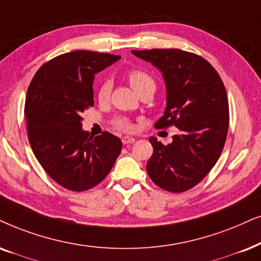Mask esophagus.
Instances as JSON below:
<instances>
[{
	"label": "esophagus",
	"instance_id": "34e87169",
	"mask_svg": "<svg viewBox=\"0 0 261 261\" xmlns=\"http://www.w3.org/2000/svg\"><path fill=\"white\" fill-rule=\"evenodd\" d=\"M134 141H135V139H134L133 137H123V138H122V143H123L124 145L132 144V143H134Z\"/></svg>",
	"mask_w": 261,
	"mask_h": 261
}]
</instances>
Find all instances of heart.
I'll list each match as a JSON object with an SVG mask.
<instances>
[{
  "label": "heart",
  "instance_id": "1",
  "mask_svg": "<svg viewBox=\"0 0 261 261\" xmlns=\"http://www.w3.org/2000/svg\"><path fill=\"white\" fill-rule=\"evenodd\" d=\"M128 79H129V83L133 89L137 91H140L144 87H152L154 89L155 84L154 80L152 79L151 75H148L146 72H143V70L139 69H133L130 70L129 74H128ZM111 89H113V85L109 80H103L100 81V84L97 87V98L99 101H106L108 98L110 97ZM114 126L118 128V129L122 130H132L133 129V124L127 117H116L114 120Z\"/></svg>",
  "mask_w": 261,
  "mask_h": 261
}]
</instances>
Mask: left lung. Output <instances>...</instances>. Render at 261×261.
<instances>
[{
  "label": "left lung",
  "instance_id": "obj_1",
  "mask_svg": "<svg viewBox=\"0 0 261 261\" xmlns=\"http://www.w3.org/2000/svg\"><path fill=\"white\" fill-rule=\"evenodd\" d=\"M163 74L167 108L155 128L175 126L180 133L163 145L151 137L153 153L147 174L158 187L182 193L198 185L217 163L229 128L224 84L201 56L180 49L132 50Z\"/></svg>",
  "mask_w": 261,
  "mask_h": 261
}]
</instances>
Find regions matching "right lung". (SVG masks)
Here are the masks:
<instances>
[{"label":"right lung","mask_w":261,"mask_h":261,"mask_svg":"<svg viewBox=\"0 0 261 261\" xmlns=\"http://www.w3.org/2000/svg\"><path fill=\"white\" fill-rule=\"evenodd\" d=\"M120 59L87 50L63 54L44 63L27 90L25 117L33 153L46 174L69 191L100 184L122 150L109 132L92 138L81 128V113L93 107L94 74Z\"/></svg>","instance_id":"add662e5"}]
</instances>
